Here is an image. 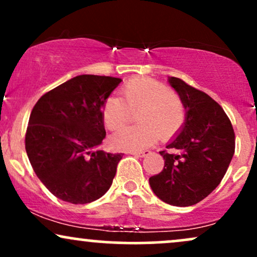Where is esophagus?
Wrapping results in <instances>:
<instances>
[{
    "instance_id": "esophagus-1",
    "label": "esophagus",
    "mask_w": 257,
    "mask_h": 257,
    "mask_svg": "<svg viewBox=\"0 0 257 257\" xmlns=\"http://www.w3.org/2000/svg\"><path fill=\"white\" fill-rule=\"evenodd\" d=\"M150 153V151L149 150H144V151H133V152H131V155H133V156H135V157H146L147 155H149Z\"/></svg>"
}]
</instances>
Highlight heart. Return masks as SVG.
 <instances>
[{"instance_id": "heart-1", "label": "heart", "mask_w": 257, "mask_h": 257, "mask_svg": "<svg viewBox=\"0 0 257 257\" xmlns=\"http://www.w3.org/2000/svg\"><path fill=\"white\" fill-rule=\"evenodd\" d=\"M122 99L110 96L101 108L102 120L116 131L137 114L139 125L126 126L110 138L117 151H139L161 139L173 138L182 128L186 118L185 102L176 91L150 77L133 78L120 88Z\"/></svg>"}]
</instances>
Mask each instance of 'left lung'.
<instances>
[{
  "instance_id": "obj_1",
  "label": "left lung",
  "mask_w": 257,
  "mask_h": 257,
  "mask_svg": "<svg viewBox=\"0 0 257 257\" xmlns=\"http://www.w3.org/2000/svg\"><path fill=\"white\" fill-rule=\"evenodd\" d=\"M169 84L185 102L186 118L178 137L161 151L164 168L150 178L156 196L175 206L194 205L219 186L234 155V131L223 108L204 91L182 79Z\"/></svg>"
}]
</instances>
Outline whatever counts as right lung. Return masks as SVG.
Here are the masks:
<instances>
[{"label": "right lung", "instance_id": "obj_1", "mask_svg": "<svg viewBox=\"0 0 257 257\" xmlns=\"http://www.w3.org/2000/svg\"><path fill=\"white\" fill-rule=\"evenodd\" d=\"M122 79L81 75L41 96L25 149L37 178L55 197L87 204L107 192L122 153L95 150L106 137L101 108Z\"/></svg>", "mask_w": 257, "mask_h": 257}]
</instances>
